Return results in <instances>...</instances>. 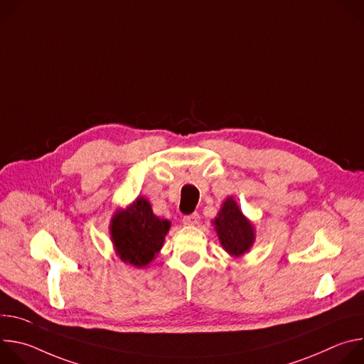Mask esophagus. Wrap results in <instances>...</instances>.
<instances>
[{
  "label": "esophagus",
  "instance_id": "34e87169",
  "mask_svg": "<svg viewBox=\"0 0 364 364\" xmlns=\"http://www.w3.org/2000/svg\"><path fill=\"white\" fill-rule=\"evenodd\" d=\"M200 220V215L198 213H191V215H187L183 218V223L184 225H188V226H193V225H197Z\"/></svg>",
  "mask_w": 364,
  "mask_h": 364
}]
</instances>
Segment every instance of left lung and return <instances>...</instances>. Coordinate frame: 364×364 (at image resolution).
<instances>
[{
  "instance_id": "obj_1",
  "label": "left lung",
  "mask_w": 364,
  "mask_h": 364,
  "mask_svg": "<svg viewBox=\"0 0 364 364\" xmlns=\"http://www.w3.org/2000/svg\"><path fill=\"white\" fill-rule=\"evenodd\" d=\"M223 249L235 257L246 253L255 242V229L243 216L233 197H228L213 220Z\"/></svg>"
}]
</instances>
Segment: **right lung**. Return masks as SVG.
Listing matches in <instances>:
<instances>
[{"label":"right lung","instance_id":"right-lung-1","mask_svg":"<svg viewBox=\"0 0 364 364\" xmlns=\"http://www.w3.org/2000/svg\"><path fill=\"white\" fill-rule=\"evenodd\" d=\"M170 225L152 213L146 198L138 197L112 216L109 232L117 255L125 264L146 267L161 250Z\"/></svg>","mask_w":364,"mask_h":364}]
</instances>
